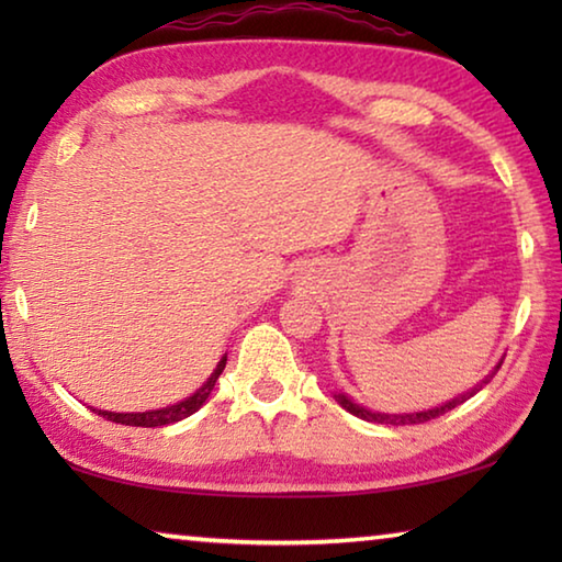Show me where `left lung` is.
<instances>
[{
	"label": "left lung",
	"mask_w": 562,
	"mask_h": 562,
	"mask_svg": "<svg viewBox=\"0 0 562 562\" xmlns=\"http://www.w3.org/2000/svg\"><path fill=\"white\" fill-rule=\"evenodd\" d=\"M498 369H501V364H498L496 369H493V374H496ZM493 374L483 379V384H488L491 379H493ZM483 384H481L479 389H473V392H465L463 396L453 398V402H449V404L436 406V408H429V412H422V414H396V416H389V414H374V412H369V408L355 404V402H351V398H347L345 394H337L335 398H337V402H339L341 406L347 408L349 414H355V416H359V418H364V422H376V424H394V426H402V424H424V422H431V418H436V416H443L446 412H451V408H456L459 404H463L465 398H471L475 392H481Z\"/></svg>",
	"instance_id": "obj_1"
}]
</instances>
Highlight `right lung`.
<instances>
[{
    "instance_id": "obj_1",
    "label": "right lung",
    "mask_w": 562,
    "mask_h": 562,
    "mask_svg": "<svg viewBox=\"0 0 562 562\" xmlns=\"http://www.w3.org/2000/svg\"><path fill=\"white\" fill-rule=\"evenodd\" d=\"M225 361H227L225 357H223L221 361H217V369L211 374V379H207L205 386L198 389V392H195L193 396H188L186 402H180V404L158 408V412H144V414H111V412H101V408H93V412L106 418V422H116V424H126V426H146V429H150V426H168V424H176V422H180V418L195 414L198 408H201V406L205 404V398L211 396L213 386H215V382H217V376L223 374Z\"/></svg>"
}]
</instances>
